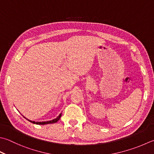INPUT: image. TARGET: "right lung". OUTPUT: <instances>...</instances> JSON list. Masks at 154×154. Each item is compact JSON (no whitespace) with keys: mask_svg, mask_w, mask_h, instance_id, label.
Masks as SVG:
<instances>
[{"mask_svg":"<svg viewBox=\"0 0 154 154\" xmlns=\"http://www.w3.org/2000/svg\"><path fill=\"white\" fill-rule=\"evenodd\" d=\"M61 114L62 113H60V115L57 117V118H55V119H53V120H51V121H48V122H32V121H30V120H29V121L30 122H31L32 123H35V124H37V125H44V124H49V123H56L59 120V119L61 118Z\"/></svg>","mask_w":154,"mask_h":154,"instance_id":"obj_1","label":"right lung"}]
</instances>
